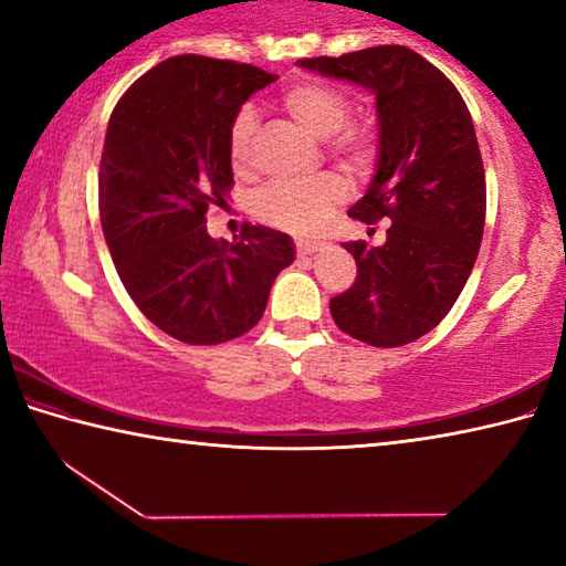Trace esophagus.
Instances as JSON below:
<instances>
[{
  "label": "esophagus",
  "mask_w": 566,
  "mask_h": 566,
  "mask_svg": "<svg viewBox=\"0 0 566 566\" xmlns=\"http://www.w3.org/2000/svg\"><path fill=\"white\" fill-rule=\"evenodd\" d=\"M294 247L300 256H310V254H317L324 244L312 242V239H294Z\"/></svg>",
  "instance_id": "obj_1"
}]
</instances>
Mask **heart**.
<instances>
[{"label":"heart","mask_w":566,"mask_h":566,"mask_svg":"<svg viewBox=\"0 0 566 566\" xmlns=\"http://www.w3.org/2000/svg\"><path fill=\"white\" fill-rule=\"evenodd\" d=\"M282 104L292 117L314 137H327V149L349 169H364L375 161L377 134L369 124L347 122L352 102L347 94L324 82H296L282 92ZM256 132L254 109H239L229 127V157L244 167L252 151ZM347 189L337 175H317L312 179L272 181L252 197V214L264 224L310 232L319 227L334 205H339Z\"/></svg>","instance_id":"obj_1"}]
</instances>
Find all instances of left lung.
I'll return each instance as SVG.
<instances>
[{"label": "left lung", "mask_w": 566, "mask_h": 566, "mask_svg": "<svg viewBox=\"0 0 566 566\" xmlns=\"http://www.w3.org/2000/svg\"><path fill=\"white\" fill-rule=\"evenodd\" d=\"M306 70L357 82L377 94L379 161L352 219H389L387 242L344 249L357 280L332 296V319L371 347H401L452 310L482 244L486 181L462 94L409 46L385 44L300 60Z\"/></svg>", "instance_id": "8db88e82"}]
</instances>
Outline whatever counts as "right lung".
<instances>
[{
	"label": "right lung",
	"instance_id": "1",
	"mask_svg": "<svg viewBox=\"0 0 566 566\" xmlns=\"http://www.w3.org/2000/svg\"><path fill=\"white\" fill-rule=\"evenodd\" d=\"M252 64L179 54L122 94L99 161V217L114 266L142 314L185 344H222L262 319L294 262L292 239L247 224L207 234V209L234 187L229 127L272 84Z\"/></svg>",
	"mask_w": 566,
	"mask_h": 566
}]
</instances>
